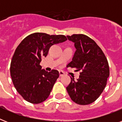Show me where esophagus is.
I'll return each mask as SVG.
<instances>
[{"label":"esophagus","mask_w":122,"mask_h":122,"mask_svg":"<svg viewBox=\"0 0 122 122\" xmlns=\"http://www.w3.org/2000/svg\"><path fill=\"white\" fill-rule=\"evenodd\" d=\"M59 75H60V76H63L64 75H65V73L63 72V71H59Z\"/></svg>","instance_id":"1"}]
</instances>
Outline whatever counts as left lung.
<instances>
[{
    "instance_id": "1",
    "label": "left lung",
    "mask_w": 122,
    "mask_h": 122,
    "mask_svg": "<svg viewBox=\"0 0 122 122\" xmlns=\"http://www.w3.org/2000/svg\"><path fill=\"white\" fill-rule=\"evenodd\" d=\"M74 42L76 51L72 61L67 67L81 71L80 77L71 82L66 87L71 99L80 105L94 102L101 94L110 76L108 60L103 52L94 41L83 34L67 36Z\"/></svg>"
}]
</instances>
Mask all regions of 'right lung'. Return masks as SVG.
Masks as SVG:
<instances>
[{"label": "right lung", "mask_w": 122, "mask_h": 122, "mask_svg": "<svg viewBox=\"0 0 122 122\" xmlns=\"http://www.w3.org/2000/svg\"><path fill=\"white\" fill-rule=\"evenodd\" d=\"M65 35L34 33L25 38L17 47L10 66V76L18 92L33 104L46 101L59 76V71L42 70V59L52 45L66 41Z\"/></svg>", "instance_id": "obj_1"}]
</instances>
